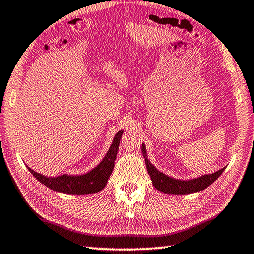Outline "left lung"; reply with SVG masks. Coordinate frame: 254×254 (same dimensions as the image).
Segmentation results:
<instances>
[{"label": "left lung", "instance_id": "1", "mask_svg": "<svg viewBox=\"0 0 254 254\" xmlns=\"http://www.w3.org/2000/svg\"><path fill=\"white\" fill-rule=\"evenodd\" d=\"M141 153H143V156L145 158L146 168H147L148 174L150 176V179H152L153 185L156 188V190H159V192H162L164 194L186 195L201 192V190H205L207 186H210L213 183V182L219 179V176L225 170V167L221 168V170L215 173H212V174H205L192 180H179L164 174V173L158 171L157 168L148 161L145 144L141 145Z\"/></svg>", "mask_w": 254, "mask_h": 254}]
</instances>
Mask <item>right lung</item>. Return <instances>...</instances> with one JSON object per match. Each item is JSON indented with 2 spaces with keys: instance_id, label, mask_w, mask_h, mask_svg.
I'll list each match as a JSON object with an SVG mask.
<instances>
[{
  "instance_id": "1",
  "label": "right lung",
  "mask_w": 254,
  "mask_h": 254,
  "mask_svg": "<svg viewBox=\"0 0 254 254\" xmlns=\"http://www.w3.org/2000/svg\"><path fill=\"white\" fill-rule=\"evenodd\" d=\"M124 130H119L115 135L113 143H111L108 152L102 158V161L98 165L89 171L86 174L81 175H68L64 174L56 177H48L46 175L40 174V173L31 172L35 179L40 183L46 185L47 188L51 189L58 193L64 194H72V195H87V194H95L100 192L105 188L108 179L110 177L111 172L114 170L116 156H117L118 147L120 144V138H122Z\"/></svg>"
}]
</instances>
